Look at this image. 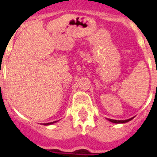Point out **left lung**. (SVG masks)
<instances>
[{
    "label": "left lung",
    "mask_w": 157,
    "mask_h": 157,
    "mask_svg": "<svg viewBox=\"0 0 157 157\" xmlns=\"http://www.w3.org/2000/svg\"><path fill=\"white\" fill-rule=\"evenodd\" d=\"M134 117H132V118H129V119H127V120H123V121H121V120H113V119H107L109 121L112 122V123H116V124H123V123H126V122L129 121H131Z\"/></svg>",
    "instance_id": "left-lung-1"
}]
</instances>
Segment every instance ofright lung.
Wrapping results in <instances>:
<instances>
[{"label": "right lung", "instance_id": "1", "mask_svg": "<svg viewBox=\"0 0 157 157\" xmlns=\"http://www.w3.org/2000/svg\"><path fill=\"white\" fill-rule=\"evenodd\" d=\"M55 122H57V121H53V122H50V123H44V125H50V124H54V123H55Z\"/></svg>", "mask_w": 157, "mask_h": 157}]
</instances>
